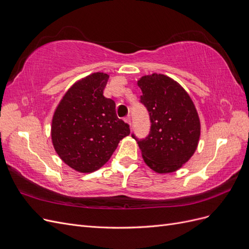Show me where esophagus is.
I'll return each mask as SVG.
<instances>
[{"label":"esophagus","instance_id":"esophagus-1","mask_svg":"<svg viewBox=\"0 0 249 249\" xmlns=\"http://www.w3.org/2000/svg\"><path fill=\"white\" fill-rule=\"evenodd\" d=\"M124 122H125L126 124H131V116H130V115H126V116L124 117Z\"/></svg>","mask_w":249,"mask_h":249}]
</instances>
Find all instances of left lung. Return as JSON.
<instances>
[{"mask_svg": "<svg viewBox=\"0 0 249 249\" xmlns=\"http://www.w3.org/2000/svg\"><path fill=\"white\" fill-rule=\"evenodd\" d=\"M140 104L148 112L150 129L138 142L144 162L153 170H178L197 147L200 123L190 96L178 83L164 74L153 73L138 81Z\"/></svg>", "mask_w": 249, "mask_h": 249, "instance_id": "8db88e82", "label": "left lung"}]
</instances>
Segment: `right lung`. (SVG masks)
I'll use <instances>...</instances> for the list:
<instances>
[{"instance_id":"right-lung-1","label":"right lung","mask_w":249,"mask_h":249,"mask_svg":"<svg viewBox=\"0 0 249 249\" xmlns=\"http://www.w3.org/2000/svg\"><path fill=\"white\" fill-rule=\"evenodd\" d=\"M109 76L95 72L77 82L58 105L52 120L55 150L69 166L92 172L106 163L130 125L116 115L115 102L103 95Z\"/></svg>"}]
</instances>
